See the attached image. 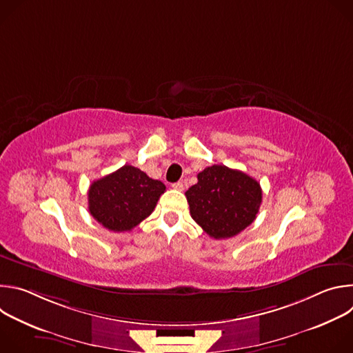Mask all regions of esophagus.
Here are the masks:
<instances>
[{
	"instance_id": "esophagus-1",
	"label": "esophagus",
	"mask_w": 353,
	"mask_h": 353,
	"mask_svg": "<svg viewBox=\"0 0 353 353\" xmlns=\"http://www.w3.org/2000/svg\"><path fill=\"white\" fill-rule=\"evenodd\" d=\"M172 187H173L174 190H179V191H183V190H184V184H183V181L173 183V184H172Z\"/></svg>"
}]
</instances>
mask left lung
Here are the masks:
<instances>
[{
    "instance_id": "8db88e82",
    "label": "left lung",
    "mask_w": 353,
    "mask_h": 353,
    "mask_svg": "<svg viewBox=\"0 0 353 353\" xmlns=\"http://www.w3.org/2000/svg\"><path fill=\"white\" fill-rule=\"evenodd\" d=\"M185 191L191 218L214 239H229L254 222L261 205L260 183L223 165L205 168Z\"/></svg>"
}]
</instances>
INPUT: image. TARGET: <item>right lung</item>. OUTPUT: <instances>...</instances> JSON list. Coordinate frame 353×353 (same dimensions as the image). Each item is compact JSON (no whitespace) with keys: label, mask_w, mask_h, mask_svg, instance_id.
Listing matches in <instances>:
<instances>
[{"label":"right lung","mask_w":353,"mask_h":353,"mask_svg":"<svg viewBox=\"0 0 353 353\" xmlns=\"http://www.w3.org/2000/svg\"><path fill=\"white\" fill-rule=\"evenodd\" d=\"M166 185L131 165L93 181L88 191L90 215L112 232H128L154 212Z\"/></svg>","instance_id":"add662e5"}]
</instances>
